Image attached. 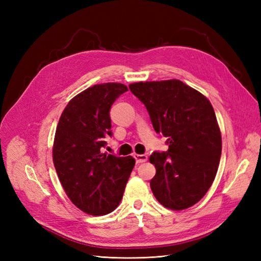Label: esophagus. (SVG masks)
Wrapping results in <instances>:
<instances>
[{
	"instance_id": "esophagus-1",
	"label": "esophagus",
	"mask_w": 261,
	"mask_h": 261,
	"mask_svg": "<svg viewBox=\"0 0 261 261\" xmlns=\"http://www.w3.org/2000/svg\"><path fill=\"white\" fill-rule=\"evenodd\" d=\"M133 156L135 158L136 163H143V162H146V161L148 160V156H147L146 154H137V153H134Z\"/></svg>"
}]
</instances>
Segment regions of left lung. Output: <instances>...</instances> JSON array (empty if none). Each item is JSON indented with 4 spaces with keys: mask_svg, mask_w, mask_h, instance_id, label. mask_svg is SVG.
<instances>
[{
    "mask_svg": "<svg viewBox=\"0 0 261 261\" xmlns=\"http://www.w3.org/2000/svg\"><path fill=\"white\" fill-rule=\"evenodd\" d=\"M130 91L143 102L168 151L149 158L155 175L151 191L162 206L184 210L206 195L215 180L222 139L215 110L202 93L177 80L135 83Z\"/></svg>",
    "mask_w": 261,
    "mask_h": 261,
    "instance_id": "8db88e82",
    "label": "left lung"
}]
</instances>
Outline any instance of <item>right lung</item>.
Returning a JSON list of instances; mask_svg holds the SVG:
<instances>
[{
    "instance_id": "right-lung-1",
    "label": "right lung",
    "mask_w": 261,
    "mask_h": 261,
    "mask_svg": "<svg viewBox=\"0 0 261 261\" xmlns=\"http://www.w3.org/2000/svg\"><path fill=\"white\" fill-rule=\"evenodd\" d=\"M123 84L89 87L70 100L55 132L53 163L64 191L77 208L105 216L121 202L135 165L133 156L102 153L112 136L110 109L122 93Z\"/></svg>"
}]
</instances>
